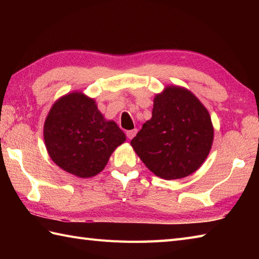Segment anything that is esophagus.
<instances>
[{"label":"esophagus","instance_id":"1","mask_svg":"<svg viewBox=\"0 0 259 259\" xmlns=\"http://www.w3.org/2000/svg\"><path fill=\"white\" fill-rule=\"evenodd\" d=\"M136 134H137V129H133V130H128L125 133V135H126V137H128L129 139H133L134 137L136 136Z\"/></svg>","mask_w":259,"mask_h":259}]
</instances>
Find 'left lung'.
<instances>
[{
    "instance_id": "left-lung-1",
    "label": "left lung",
    "mask_w": 259,
    "mask_h": 259,
    "mask_svg": "<svg viewBox=\"0 0 259 259\" xmlns=\"http://www.w3.org/2000/svg\"><path fill=\"white\" fill-rule=\"evenodd\" d=\"M210 115L194 93L169 85L153 99L152 117L131 146L146 167L166 180L195 172L211 149Z\"/></svg>"
}]
</instances>
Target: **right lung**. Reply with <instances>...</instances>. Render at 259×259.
<instances>
[{
  "label": "right lung",
  "instance_id": "add662e5",
  "mask_svg": "<svg viewBox=\"0 0 259 259\" xmlns=\"http://www.w3.org/2000/svg\"><path fill=\"white\" fill-rule=\"evenodd\" d=\"M49 156L64 171L90 178L102 171L125 136L114 121H107L96 101L82 92L54 102L43 129Z\"/></svg>",
  "mask_w": 259,
  "mask_h": 259
}]
</instances>
